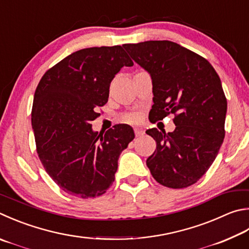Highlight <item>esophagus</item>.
<instances>
[{
	"label": "esophagus",
	"mask_w": 249,
	"mask_h": 249,
	"mask_svg": "<svg viewBox=\"0 0 249 249\" xmlns=\"http://www.w3.org/2000/svg\"><path fill=\"white\" fill-rule=\"evenodd\" d=\"M143 130L139 129V128H135V135H136V137H142L143 136Z\"/></svg>",
	"instance_id": "esophagus-1"
}]
</instances>
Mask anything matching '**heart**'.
<instances>
[{
  "mask_svg": "<svg viewBox=\"0 0 249 249\" xmlns=\"http://www.w3.org/2000/svg\"><path fill=\"white\" fill-rule=\"evenodd\" d=\"M123 120L127 123H136L139 121V115L135 114V113H130V114H125L123 116Z\"/></svg>",
  "mask_w": 249,
  "mask_h": 249,
  "instance_id": "heart-1",
  "label": "heart"
}]
</instances>
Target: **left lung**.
<instances>
[{
    "label": "left lung",
    "mask_w": 249,
    "mask_h": 249,
    "mask_svg": "<svg viewBox=\"0 0 249 249\" xmlns=\"http://www.w3.org/2000/svg\"><path fill=\"white\" fill-rule=\"evenodd\" d=\"M123 47L151 76V122L175 115L172 133L146 132L157 142L147 166L163 186H191L210 168L224 139L228 102L219 75L206 58L168 40Z\"/></svg>",
    "instance_id": "obj_1"
}]
</instances>
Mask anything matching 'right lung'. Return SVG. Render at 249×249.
Segmentation results:
<instances>
[{
    "label": "right lung",
    "mask_w": 249,
    "mask_h": 249,
    "mask_svg": "<svg viewBox=\"0 0 249 249\" xmlns=\"http://www.w3.org/2000/svg\"><path fill=\"white\" fill-rule=\"evenodd\" d=\"M134 63L121 46L79 50L51 67L39 81L31 111L39 159L65 193L101 196L114 182L117 160L135 137L129 125L93 132L110 84Z\"/></svg>",
    "instance_id": "right-lung-1"
}]
</instances>
